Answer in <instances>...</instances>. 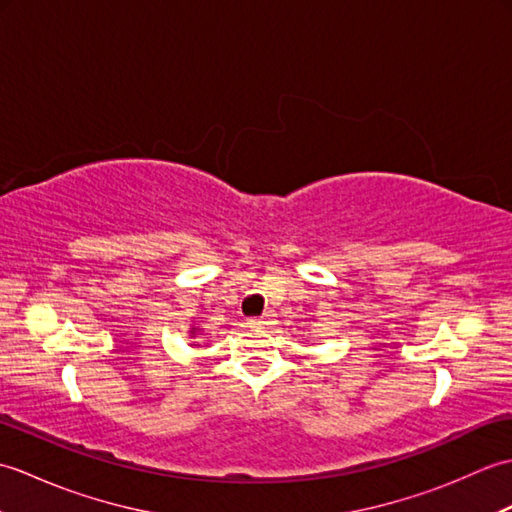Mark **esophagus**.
<instances>
[{
	"label": "esophagus",
	"instance_id": "esophagus-1",
	"mask_svg": "<svg viewBox=\"0 0 512 512\" xmlns=\"http://www.w3.org/2000/svg\"><path fill=\"white\" fill-rule=\"evenodd\" d=\"M250 328H264V325H270V317H255V319H248Z\"/></svg>",
	"mask_w": 512,
	"mask_h": 512
}]
</instances>
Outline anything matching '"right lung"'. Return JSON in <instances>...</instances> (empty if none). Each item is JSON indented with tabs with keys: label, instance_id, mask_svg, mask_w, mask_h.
<instances>
[{
	"label": "right lung",
	"instance_id": "1",
	"mask_svg": "<svg viewBox=\"0 0 512 512\" xmlns=\"http://www.w3.org/2000/svg\"><path fill=\"white\" fill-rule=\"evenodd\" d=\"M193 334H198V328H191V336H193Z\"/></svg>",
	"mask_w": 512,
	"mask_h": 512
}]
</instances>
